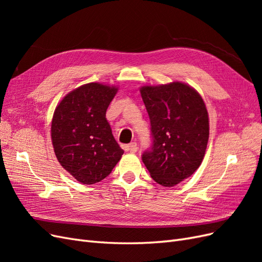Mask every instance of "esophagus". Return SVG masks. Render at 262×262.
<instances>
[{
  "label": "esophagus",
  "mask_w": 262,
  "mask_h": 262,
  "mask_svg": "<svg viewBox=\"0 0 262 262\" xmlns=\"http://www.w3.org/2000/svg\"><path fill=\"white\" fill-rule=\"evenodd\" d=\"M125 150H129V152H131V153H136L138 150V144L136 143V142H132V143L125 146Z\"/></svg>",
  "instance_id": "obj_1"
}]
</instances>
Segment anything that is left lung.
Segmentation results:
<instances>
[{"instance_id": "1", "label": "left lung", "mask_w": 262, "mask_h": 262, "mask_svg": "<svg viewBox=\"0 0 262 262\" xmlns=\"http://www.w3.org/2000/svg\"><path fill=\"white\" fill-rule=\"evenodd\" d=\"M150 121L152 147L142 155L157 184L172 187L199 168L209 141V115L200 94L181 82L140 89Z\"/></svg>"}]
</instances>
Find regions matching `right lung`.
<instances>
[{
  "instance_id": "add662e5",
  "label": "right lung",
  "mask_w": 262,
  "mask_h": 262,
  "mask_svg": "<svg viewBox=\"0 0 262 262\" xmlns=\"http://www.w3.org/2000/svg\"><path fill=\"white\" fill-rule=\"evenodd\" d=\"M117 92L116 86L85 84L70 92L54 110L51 140L55 156L81 184L106 178L123 154L106 119Z\"/></svg>"
}]
</instances>
